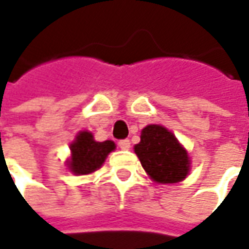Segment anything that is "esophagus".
<instances>
[{
    "label": "esophagus",
    "instance_id": "obj_1",
    "mask_svg": "<svg viewBox=\"0 0 249 249\" xmlns=\"http://www.w3.org/2000/svg\"><path fill=\"white\" fill-rule=\"evenodd\" d=\"M119 146L121 148V149L126 151V149H129V148H130V141L128 140V139H125V140H120L119 141Z\"/></svg>",
    "mask_w": 249,
    "mask_h": 249
}]
</instances>
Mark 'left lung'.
Wrapping results in <instances>:
<instances>
[{"instance_id": "left-lung-1", "label": "left lung", "mask_w": 249, "mask_h": 249, "mask_svg": "<svg viewBox=\"0 0 249 249\" xmlns=\"http://www.w3.org/2000/svg\"><path fill=\"white\" fill-rule=\"evenodd\" d=\"M135 152L148 176L160 184H175L187 178L191 160L176 136L162 125H146Z\"/></svg>"}]
</instances>
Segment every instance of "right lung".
<instances>
[{
    "mask_svg": "<svg viewBox=\"0 0 249 249\" xmlns=\"http://www.w3.org/2000/svg\"><path fill=\"white\" fill-rule=\"evenodd\" d=\"M114 148L113 141L98 142L93 139L90 132L82 130L71 144V156L68 167L74 175H89L101 168L107 156Z\"/></svg>",
    "mask_w": 249,
    "mask_h": 249,
    "instance_id": "add662e5",
    "label": "right lung"
}]
</instances>
